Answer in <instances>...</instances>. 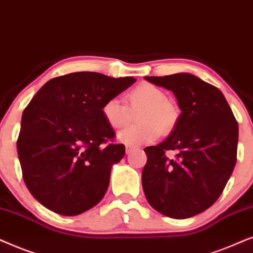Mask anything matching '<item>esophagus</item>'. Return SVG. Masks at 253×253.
<instances>
[{
    "label": "esophagus",
    "instance_id": "esophagus-1",
    "mask_svg": "<svg viewBox=\"0 0 253 253\" xmlns=\"http://www.w3.org/2000/svg\"><path fill=\"white\" fill-rule=\"evenodd\" d=\"M134 149L133 146H129V144H126V154H129L130 151Z\"/></svg>",
    "mask_w": 253,
    "mask_h": 253
}]
</instances>
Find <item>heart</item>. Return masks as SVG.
<instances>
[{
	"label": "heart",
	"mask_w": 253,
	"mask_h": 253,
	"mask_svg": "<svg viewBox=\"0 0 253 253\" xmlns=\"http://www.w3.org/2000/svg\"><path fill=\"white\" fill-rule=\"evenodd\" d=\"M128 106L118 98L104 103L102 112L106 123L114 129L123 128L132 120L133 112L137 114V125L118 134L120 142L129 146L151 143L158 139L161 132L170 133L179 119L178 107L168 100L164 90L151 83H141L127 95Z\"/></svg>",
	"instance_id": "heart-1"
}]
</instances>
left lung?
<instances>
[{
	"instance_id": "8db88e82",
	"label": "left lung",
	"mask_w": 253,
	"mask_h": 253,
	"mask_svg": "<svg viewBox=\"0 0 253 253\" xmlns=\"http://www.w3.org/2000/svg\"><path fill=\"white\" fill-rule=\"evenodd\" d=\"M171 90L181 111L166 141L147 147L142 187L150 206L172 218L203 213L218 199L237 160L238 124L216 86L187 73L146 76ZM167 150L177 153L168 159Z\"/></svg>"
}]
</instances>
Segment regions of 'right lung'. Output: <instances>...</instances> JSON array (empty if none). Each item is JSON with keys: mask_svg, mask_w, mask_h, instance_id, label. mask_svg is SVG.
<instances>
[{"mask_svg": "<svg viewBox=\"0 0 253 253\" xmlns=\"http://www.w3.org/2000/svg\"><path fill=\"white\" fill-rule=\"evenodd\" d=\"M133 77L79 72L49 80L23 112L17 153L26 187L47 210L82 214L105 195L124 144L102 109L135 83Z\"/></svg>", "mask_w": 253, "mask_h": 253, "instance_id": "right-lung-1", "label": "right lung"}]
</instances>
